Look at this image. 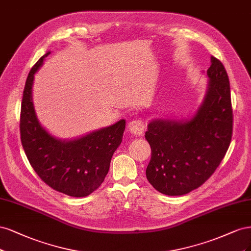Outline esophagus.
I'll list each match as a JSON object with an SVG mask.
<instances>
[{
    "instance_id": "1",
    "label": "esophagus",
    "mask_w": 251,
    "mask_h": 251,
    "mask_svg": "<svg viewBox=\"0 0 251 251\" xmlns=\"http://www.w3.org/2000/svg\"><path fill=\"white\" fill-rule=\"evenodd\" d=\"M128 128H129V131H130L132 134L142 135V133L144 131V128H145V124L142 120L136 119V120L131 121V122H129Z\"/></svg>"
}]
</instances>
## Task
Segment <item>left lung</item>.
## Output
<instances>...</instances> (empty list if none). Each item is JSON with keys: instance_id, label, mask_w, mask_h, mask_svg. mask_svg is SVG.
I'll return each instance as SVG.
<instances>
[{"instance_id": "obj_1", "label": "left lung", "mask_w": 251, "mask_h": 251, "mask_svg": "<svg viewBox=\"0 0 251 251\" xmlns=\"http://www.w3.org/2000/svg\"><path fill=\"white\" fill-rule=\"evenodd\" d=\"M204 98L190 119H152L145 137L151 159L146 176L152 187L169 196L188 194L204 183L225 156L232 134L227 73L211 57Z\"/></svg>"}]
</instances>
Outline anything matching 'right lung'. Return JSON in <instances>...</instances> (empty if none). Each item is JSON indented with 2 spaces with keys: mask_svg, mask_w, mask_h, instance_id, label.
I'll use <instances>...</instances> for the list:
<instances>
[{
  "mask_svg": "<svg viewBox=\"0 0 251 251\" xmlns=\"http://www.w3.org/2000/svg\"><path fill=\"white\" fill-rule=\"evenodd\" d=\"M47 52L31 69L23 93L21 141L30 165L49 187L72 197H85L98 189L107 175L115 151L122 143L125 120L72 140L48 132L36 117L32 87Z\"/></svg>",
  "mask_w": 251,
  "mask_h": 251,
  "instance_id": "add662e5",
  "label": "right lung"
}]
</instances>
